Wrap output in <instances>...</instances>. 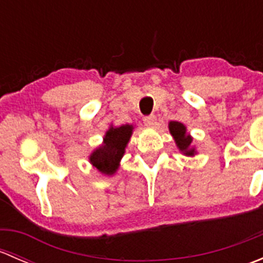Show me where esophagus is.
<instances>
[{"label": "esophagus", "instance_id": "esophagus-1", "mask_svg": "<svg viewBox=\"0 0 263 263\" xmlns=\"http://www.w3.org/2000/svg\"><path fill=\"white\" fill-rule=\"evenodd\" d=\"M144 123L145 126L150 127V128H154V127L156 126V117L155 116H147V117H144Z\"/></svg>", "mask_w": 263, "mask_h": 263}]
</instances>
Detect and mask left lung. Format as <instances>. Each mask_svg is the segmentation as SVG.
I'll return each instance as SVG.
<instances>
[{
	"mask_svg": "<svg viewBox=\"0 0 263 263\" xmlns=\"http://www.w3.org/2000/svg\"><path fill=\"white\" fill-rule=\"evenodd\" d=\"M169 131L174 137L177 147L181 153L187 156H193L196 154V148L192 146V137L187 134V128L181 122L172 121L169 122Z\"/></svg>",
	"mask_w": 263,
	"mask_h": 263,
	"instance_id": "1",
	"label": "left lung"
}]
</instances>
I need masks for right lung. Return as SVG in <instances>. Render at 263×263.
<instances>
[{"mask_svg":"<svg viewBox=\"0 0 263 263\" xmlns=\"http://www.w3.org/2000/svg\"><path fill=\"white\" fill-rule=\"evenodd\" d=\"M134 126L123 124L119 127H110L104 135L103 144L95 148L89 156V161L100 173L105 176H112L119 166L122 156L124 155V148L131 139Z\"/></svg>","mask_w":263,"mask_h":263,"instance_id":"right-lung-1","label":"right lung"}]
</instances>
